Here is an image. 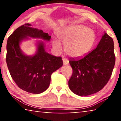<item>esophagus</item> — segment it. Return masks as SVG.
<instances>
[{
    "label": "esophagus",
    "mask_w": 121,
    "mask_h": 121,
    "mask_svg": "<svg viewBox=\"0 0 121 121\" xmlns=\"http://www.w3.org/2000/svg\"><path fill=\"white\" fill-rule=\"evenodd\" d=\"M62 60H63V65H67L68 64L69 61H68V59H65V58H63L62 59Z\"/></svg>",
    "instance_id": "esophagus-1"
}]
</instances>
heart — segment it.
I'll list each match as a JSON object with an SVG mask.
<instances>
[{
  "mask_svg": "<svg viewBox=\"0 0 121 121\" xmlns=\"http://www.w3.org/2000/svg\"><path fill=\"white\" fill-rule=\"evenodd\" d=\"M58 39L65 45V51L70 56L82 58L86 55L92 48L95 34L92 30L80 25L64 28L57 33ZM53 46L60 51L62 45L56 39L52 40Z\"/></svg>",
  "mask_w": 121,
  "mask_h": 121,
  "instance_id": "heart-1",
  "label": "heart"
}]
</instances>
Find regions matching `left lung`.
Wrapping results in <instances>:
<instances>
[{"instance_id":"obj_1","label":"left lung","mask_w":121,"mask_h":121,"mask_svg":"<svg viewBox=\"0 0 121 121\" xmlns=\"http://www.w3.org/2000/svg\"><path fill=\"white\" fill-rule=\"evenodd\" d=\"M114 48L112 38L105 32L95 50L82 58L69 60L73 73L68 85L73 93L87 96L103 89L115 63Z\"/></svg>"}]
</instances>
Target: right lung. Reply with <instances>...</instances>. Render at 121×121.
Instances as JSON below:
<instances>
[{
  "label": "right lung",
  "mask_w": 121,
  "mask_h": 121,
  "mask_svg": "<svg viewBox=\"0 0 121 121\" xmlns=\"http://www.w3.org/2000/svg\"><path fill=\"white\" fill-rule=\"evenodd\" d=\"M26 23L10 35L7 42L6 63L10 74L20 89L29 93L39 94L48 89L52 73L62 66V59L46 52L43 41L37 43V51L33 56L22 52L20 44L29 37L49 42L51 37L42 30Z\"/></svg>",
  "instance_id": "add662e5"
}]
</instances>
